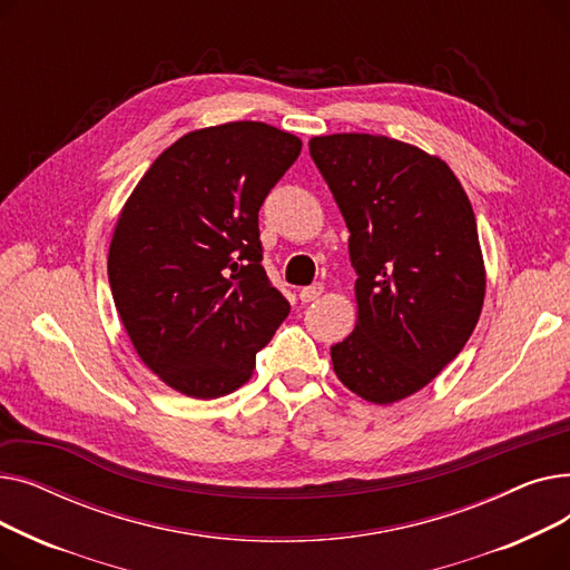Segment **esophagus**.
I'll return each instance as SVG.
<instances>
[{"mask_svg": "<svg viewBox=\"0 0 570 570\" xmlns=\"http://www.w3.org/2000/svg\"><path fill=\"white\" fill-rule=\"evenodd\" d=\"M321 293H323V284L305 286V288H301V301H303V303H314V301H318Z\"/></svg>", "mask_w": 570, "mask_h": 570, "instance_id": "34e87169", "label": "esophagus"}]
</instances>
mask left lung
<instances>
[{
    "label": "left lung",
    "mask_w": 570,
    "mask_h": 570,
    "mask_svg": "<svg viewBox=\"0 0 570 570\" xmlns=\"http://www.w3.org/2000/svg\"><path fill=\"white\" fill-rule=\"evenodd\" d=\"M351 233L355 331L331 348L337 379L372 404L425 387L455 361L485 301V263L455 173L421 147L372 134L309 140Z\"/></svg>",
    "instance_id": "1"
}]
</instances>
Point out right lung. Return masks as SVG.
<instances>
[{
  "label": "right lung",
  "mask_w": 570,
  "mask_h": 570,
  "mask_svg": "<svg viewBox=\"0 0 570 570\" xmlns=\"http://www.w3.org/2000/svg\"><path fill=\"white\" fill-rule=\"evenodd\" d=\"M301 149V138L265 122L191 131L164 149L119 213L112 301L140 361L173 391H237L288 316L261 265L258 209Z\"/></svg>",
  "instance_id": "1"
}]
</instances>
